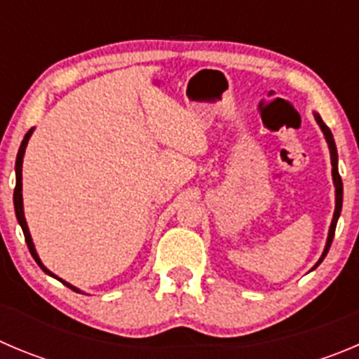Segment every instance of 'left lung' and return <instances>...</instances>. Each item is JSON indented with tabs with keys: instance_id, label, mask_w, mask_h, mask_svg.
<instances>
[{
	"instance_id": "left-lung-1",
	"label": "left lung",
	"mask_w": 359,
	"mask_h": 359,
	"mask_svg": "<svg viewBox=\"0 0 359 359\" xmlns=\"http://www.w3.org/2000/svg\"><path fill=\"white\" fill-rule=\"evenodd\" d=\"M313 115H316L317 123H319L320 130H323V133H324V138H326V142H327V147H330L331 166H333V170H331V173H333V184H334V214H333V221H331L330 232H327V241H326V246H324L323 255H320L319 262H317L316 266H313V269H316V267L319 266L320 262H323L324 257L327 255V251H330V248H331V243H333L334 229H337V221H338V217H340V212H341V198H344V186H341L340 173H338V154H337V145H334L333 134H331L330 127H327L326 123L323 122V118H320V116L317 115V113H313Z\"/></svg>"
}]
</instances>
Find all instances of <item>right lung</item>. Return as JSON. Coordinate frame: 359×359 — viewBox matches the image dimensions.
<instances>
[{"instance_id": "add662e5", "label": "right lung", "mask_w": 359, "mask_h": 359, "mask_svg": "<svg viewBox=\"0 0 359 359\" xmlns=\"http://www.w3.org/2000/svg\"><path fill=\"white\" fill-rule=\"evenodd\" d=\"M33 134V127L32 129L26 133L25 140H22L21 147H19V152H18V159H15V189H13V207H15V216H18V221L19 225H21L22 232H25V239H26V244H28V250L29 253H32V257L35 259V262L39 264L40 269L43 271L46 274H49V276L56 278V280H60L63 283V285H67L69 289L76 290V292H81L79 289H76L74 285H70V283H67V281H63L62 278H58L56 274H53L51 271L48 269V267L43 266L42 260L39 259V255H36V250H35V244H33L32 241V236H29V230H28V225H26V217H25V209H22V157H25V150H26V145H28V140L29 136Z\"/></svg>"}]
</instances>
